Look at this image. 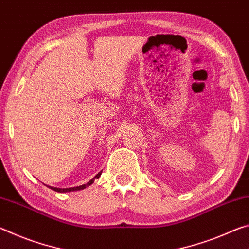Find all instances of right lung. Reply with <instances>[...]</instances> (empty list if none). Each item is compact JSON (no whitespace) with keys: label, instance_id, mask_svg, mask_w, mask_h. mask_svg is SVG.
Wrapping results in <instances>:
<instances>
[{"label":"right lung","instance_id":"add662e5","mask_svg":"<svg viewBox=\"0 0 249 249\" xmlns=\"http://www.w3.org/2000/svg\"><path fill=\"white\" fill-rule=\"evenodd\" d=\"M101 174H102V171L101 172H99L98 175H96L93 179H91L89 182L88 183H86V184H82V185H79V187H73V188H66V189H61V188H53V187H49L50 189H52V190H53V191H56V192H70V191H77V190H82V189H84V188H87V187H89L90 184H92L94 182V180L95 179H99L100 178V176H101Z\"/></svg>","mask_w":249,"mask_h":249}]
</instances>
